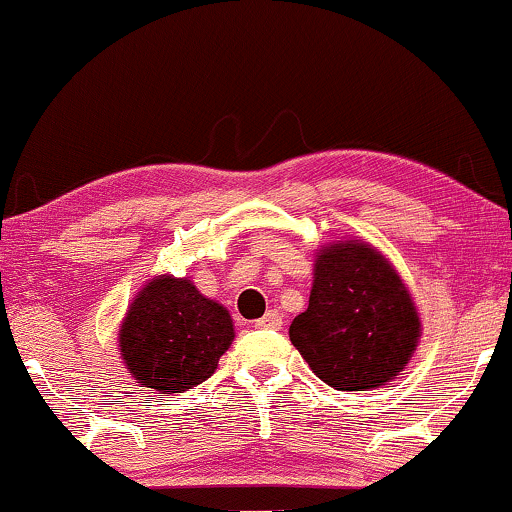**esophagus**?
Instances as JSON below:
<instances>
[{
	"label": "esophagus",
	"instance_id": "obj_1",
	"mask_svg": "<svg viewBox=\"0 0 512 512\" xmlns=\"http://www.w3.org/2000/svg\"><path fill=\"white\" fill-rule=\"evenodd\" d=\"M256 329H282V313L280 310H268L261 320H256Z\"/></svg>",
	"mask_w": 512,
	"mask_h": 512
}]
</instances>
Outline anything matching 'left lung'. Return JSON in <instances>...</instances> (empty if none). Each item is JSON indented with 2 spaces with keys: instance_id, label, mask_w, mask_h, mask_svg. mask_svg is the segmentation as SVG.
Returning a JSON list of instances; mask_svg holds the SVG:
<instances>
[{
  "instance_id": "obj_1",
  "label": "left lung",
  "mask_w": 512,
  "mask_h": 512,
  "mask_svg": "<svg viewBox=\"0 0 512 512\" xmlns=\"http://www.w3.org/2000/svg\"><path fill=\"white\" fill-rule=\"evenodd\" d=\"M421 320L388 258L362 240L317 251L308 310L289 338L317 378L336 390H371L407 367Z\"/></svg>"
}]
</instances>
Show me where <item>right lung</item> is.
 <instances>
[{
    "instance_id": "obj_1",
    "label": "right lung",
    "mask_w": 512,
    "mask_h": 512,
    "mask_svg": "<svg viewBox=\"0 0 512 512\" xmlns=\"http://www.w3.org/2000/svg\"><path fill=\"white\" fill-rule=\"evenodd\" d=\"M235 329L221 303L185 277L159 275L138 291L119 329V353L143 388L183 393L214 374Z\"/></svg>"
}]
</instances>
